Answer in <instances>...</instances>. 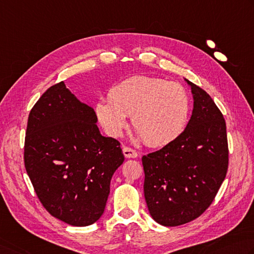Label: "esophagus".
Segmentation results:
<instances>
[{
  "label": "esophagus",
  "instance_id": "obj_1",
  "mask_svg": "<svg viewBox=\"0 0 254 254\" xmlns=\"http://www.w3.org/2000/svg\"><path fill=\"white\" fill-rule=\"evenodd\" d=\"M123 154L127 158H136L138 156V154L135 150H132V148L127 146L123 147Z\"/></svg>",
  "mask_w": 254,
  "mask_h": 254
}]
</instances>
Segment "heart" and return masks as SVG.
Instances as JSON below:
<instances>
[{
  "label": "heart",
  "instance_id": "obj_1",
  "mask_svg": "<svg viewBox=\"0 0 254 254\" xmlns=\"http://www.w3.org/2000/svg\"><path fill=\"white\" fill-rule=\"evenodd\" d=\"M108 100L94 106L97 121L109 135L119 137L132 117V126L153 147L164 146L182 135L187 126L190 99L178 82L132 76L111 87Z\"/></svg>",
  "mask_w": 254,
  "mask_h": 254
}]
</instances>
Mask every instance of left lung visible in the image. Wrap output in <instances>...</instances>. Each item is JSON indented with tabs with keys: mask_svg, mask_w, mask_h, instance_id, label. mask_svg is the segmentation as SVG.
Wrapping results in <instances>:
<instances>
[{
	"mask_svg": "<svg viewBox=\"0 0 254 254\" xmlns=\"http://www.w3.org/2000/svg\"><path fill=\"white\" fill-rule=\"evenodd\" d=\"M193 108L182 135L142 157L144 197L157 223L176 227L210 206L228 170V141L222 113L205 90L185 79Z\"/></svg>",
	"mask_w": 254,
	"mask_h": 254,
	"instance_id": "left-lung-1",
	"label": "left lung"
}]
</instances>
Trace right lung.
I'll use <instances>...</instances> for the list:
<instances>
[{
  "mask_svg": "<svg viewBox=\"0 0 254 254\" xmlns=\"http://www.w3.org/2000/svg\"><path fill=\"white\" fill-rule=\"evenodd\" d=\"M93 108L64 81L47 89L29 112L25 168L37 197L57 219L86 227L100 219L110 182L124 162L116 138L99 131Z\"/></svg>",
  "mask_w": 254,
  "mask_h": 254,
  "instance_id": "obj_1",
  "label": "right lung"
}]
</instances>
